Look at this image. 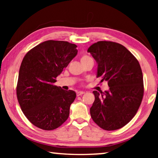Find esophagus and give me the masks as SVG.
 Returning a JSON list of instances; mask_svg holds the SVG:
<instances>
[{
    "label": "esophagus",
    "mask_w": 158,
    "mask_h": 158,
    "mask_svg": "<svg viewBox=\"0 0 158 158\" xmlns=\"http://www.w3.org/2000/svg\"><path fill=\"white\" fill-rule=\"evenodd\" d=\"M84 93H85L84 91H78L77 92V96H80L83 94H84Z\"/></svg>",
    "instance_id": "34e87169"
}]
</instances>
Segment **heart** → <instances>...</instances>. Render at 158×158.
Wrapping results in <instances>:
<instances>
[{"instance_id":"obj_1","label":"heart","mask_w":158,"mask_h":158,"mask_svg":"<svg viewBox=\"0 0 158 158\" xmlns=\"http://www.w3.org/2000/svg\"><path fill=\"white\" fill-rule=\"evenodd\" d=\"M89 59H91V58L89 57V56L84 55V56H81V62L83 63V62H84V61L88 60H89Z\"/></svg>"}]
</instances>
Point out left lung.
<instances>
[{
    "instance_id": "8db88e82",
    "label": "left lung",
    "mask_w": 158,
    "mask_h": 158,
    "mask_svg": "<svg viewBox=\"0 0 158 158\" xmlns=\"http://www.w3.org/2000/svg\"><path fill=\"white\" fill-rule=\"evenodd\" d=\"M88 52L98 63L97 77L108 83L109 90L93 91L95 101L90 109L99 127L115 130L125 126L137 114L143 95V74L139 61L122 44L100 41Z\"/></svg>"
}]
</instances>
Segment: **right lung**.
I'll list each match as a JSON object with an SVG mask.
<instances>
[{
    "label": "right lung",
    "instance_id": "add662e5",
    "mask_svg": "<svg viewBox=\"0 0 158 158\" xmlns=\"http://www.w3.org/2000/svg\"><path fill=\"white\" fill-rule=\"evenodd\" d=\"M77 47L68 42L47 40L31 49L23 58L17 96L23 113L35 126L52 130L68 118L76 93L63 90L54 83L77 56Z\"/></svg>",
    "mask_w": 158,
    "mask_h": 158
}]
</instances>
